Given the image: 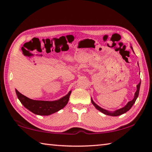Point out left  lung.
Instances as JSON below:
<instances>
[{
	"label": "left lung",
	"mask_w": 152,
	"mask_h": 152,
	"mask_svg": "<svg viewBox=\"0 0 152 152\" xmlns=\"http://www.w3.org/2000/svg\"><path fill=\"white\" fill-rule=\"evenodd\" d=\"M131 49H132V51H133V48H132V45H131ZM133 53H134V51H133ZM137 65L139 66L138 63H137ZM140 85H141V80H140V83H139L137 85V90H136V92H135L134 97H133V99L132 101H129L127 103V104H126L125 107H123V108H121V109H117L116 110H115V111H110V110H106V109H102V108H101V107H99V105L95 103L93 100H92V99L91 98L92 104L94 105V106L95 107V108H96L97 110H99V111H101V113H104V115H109V116H113V117H116V116H119V115H123V114H124V113H125L126 112H127L128 110H129L132 107L133 104H134L135 102V101H136V100H137V97H138L139 92H140Z\"/></svg>",
	"instance_id": "1"
}]
</instances>
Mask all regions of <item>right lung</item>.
Segmentation results:
<instances>
[{
  "label": "right lung",
  "instance_id": "1",
  "mask_svg": "<svg viewBox=\"0 0 152 152\" xmlns=\"http://www.w3.org/2000/svg\"><path fill=\"white\" fill-rule=\"evenodd\" d=\"M72 91L67 94L66 96L56 101H36L31 99L29 98L24 96L23 94L16 90V94L18 99L21 104L31 112L38 115H50L55 113L68 104Z\"/></svg>",
  "mask_w": 152,
  "mask_h": 152
}]
</instances>
